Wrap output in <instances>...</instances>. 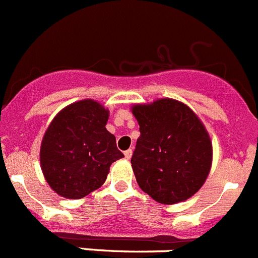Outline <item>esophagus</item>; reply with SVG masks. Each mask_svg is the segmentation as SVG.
Wrapping results in <instances>:
<instances>
[{
	"label": "esophagus",
	"mask_w": 258,
	"mask_h": 258,
	"mask_svg": "<svg viewBox=\"0 0 258 258\" xmlns=\"http://www.w3.org/2000/svg\"><path fill=\"white\" fill-rule=\"evenodd\" d=\"M132 154H133V151H132V149H127V151L124 152V156H125V158H126V159H131Z\"/></svg>",
	"instance_id": "obj_1"
}]
</instances>
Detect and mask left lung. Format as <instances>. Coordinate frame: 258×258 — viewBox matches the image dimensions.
I'll list each match as a JSON object with an SVG mask.
<instances>
[{
  "instance_id": "obj_1",
  "label": "left lung",
  "mask_w": 258,
  "mask_h": 258,
  "mask_svg": "<svg viewBox=\"0 0 258 258\" xmlns=\"http://www.w3.org/2000/svg\"><path fill=\"white\" fill-rule=\"evenodd\" d=\"M132 112L141 132L131 161L139 187L166 205L195 195L213 162V144L203 121L173 99L133 105Z\"/></svg>"
}]
</instances>
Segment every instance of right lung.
I'll list each match as a JSON object with an SVG mask.
<instances>
[{"instance_id":"obj_1","label":"right lung","mask_w":258,"mask_h":258,"mask_svg":"<svg viewBox=\"0 0 258 258\" xmlns=\"http://www.w3.org/2000/svg\"><path fill=\"white\" fill-rule=\"evenodd\" d=\"M109 110L86 99L60 110L49 124L40 146V167L53 191L82 199L106 181L112 162L124 154L107 132Z\"/></svg>"}]
</instances>
